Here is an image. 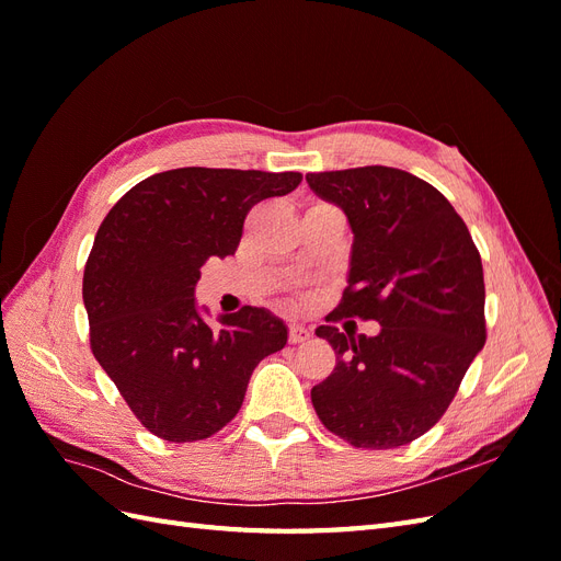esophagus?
Masks as SVG:
<instances>
[{"mask_svg": "<svg viewBox=\"0 0 561 561\" xmlns=\"http://www.w3.org/2000/svg\"><path fill=\"white\" fill-rule=\"evenodd\" d=\"M309 336H311V330H309V328H304V325H297V322H293V325H290V342H293V344L307 342Z\"/></svg>", "mask_w": 561, "mask_h": 561, "instance_id": "34e87169", "label": "esophagus"}]
</instances>
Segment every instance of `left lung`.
Masks as SVG:
<instances>
[{"mask_svg":"<svg viewBox=\"0 0 561 561\" xmlns=\"http://www.w3.org/2000/svg\"><path fill=\"white\" fill-rule=\"evenodd\" d=\"M351 231L348 287L328 318L379 322L353 336L320 325L336 353L311 388L325 428L353 447L396 449L431 431L486 342L480 252L433 184L388 165L309 173Z\"/></svg>","mask_w":561,"mask_h":561,"instance_id":"8db88e82","label":"left lung"}]
</instances>
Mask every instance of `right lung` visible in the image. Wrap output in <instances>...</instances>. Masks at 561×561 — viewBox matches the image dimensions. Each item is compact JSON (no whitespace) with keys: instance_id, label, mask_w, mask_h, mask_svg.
Wrapping results in <instances>:
<instances>
[{"instance_id":"add662e5","label":"right lung","mask_w":561,"mask_h":561,"mask_svg":"<svg viewBox=\"0 0 561 561\" xmlns=\"http://www.w3.org/2000/svg\"><path fill=\"white\" fill-rule=\"evenodd\" d=\"M301 173L175 168L133 186L100 225L83 268L95 360L142 426L196 443L239 414L252 369L287 344V325L243 307L208 325L201 266L239 248L254 203L285 196Z\"/></svg>"}]
</instances>
